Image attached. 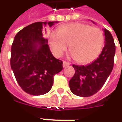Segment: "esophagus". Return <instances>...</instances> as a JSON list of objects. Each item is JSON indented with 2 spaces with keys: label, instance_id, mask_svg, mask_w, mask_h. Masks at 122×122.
Returning a JSON list of instances; mask_svg holds the SVG:
<instances>
[{
  "label": "esophagus",
  "instance_id": "34e87169",
  "mask_svg": "<svg viewBox=\"0 0 122 122\" xmlns=\"http://www.w3.org/2000/svg\"><path fill=\"white\" fill-rule=\"evenodd\" d=\"M70 65V63L68 62H66V61H63V63H62V66H63V67H66V66H68Z\"/></svg>",
  "mask_w": 122,
  "mask_h": 122
}]
</instances>
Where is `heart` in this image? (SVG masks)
<instances>
[{
    "label": "heart",
    "instance_id": "heart-1",
    "mask_svg": "<svg viewBox=\"0 0 122 122\" xmlns=\"http://www.w3.org/2000/svg\"><path fill=\"white\" fill-rule=\"evenodd\" d=\"M49 44L54 55L60 56L67 49L70 56L80 63H89L99 56L102 49L105 36L97 28L81 23L64 25L58 30L49 34Z\"/></svg>",
    "mask_w": 122,
    "mask_h": 122
}]
</instances>
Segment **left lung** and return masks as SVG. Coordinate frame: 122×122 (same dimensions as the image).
<instances>
[{"mask_svg":"<svg viewBox=\"0 0 122 122\" xmlns=\"http://www.w3.org/2000/svg\"><path fill=\"white\" fill-rule=\"evenodd\" d=\"M103 30L105 45L98 58L86 66L73 65L75 75L69 81V87L77 96L88 97L96 94L103 86L113 70L115 54L114 40L109 31Z\"/></svg>","mask_w":122,"mask_h":122,"instance_id":"8db88e82","label":"left lung"}]
</instances>
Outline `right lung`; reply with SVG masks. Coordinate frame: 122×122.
Listing matches in <instances>:
<instances>
[{
    "instance_id": "1",
    "label": "right lung",
    "mask_w": 122,
    "mask_h": 122,
    "mask_svg": "<svg viewBox=\"0 0 122 122\" xmlns=\"http://www.w3.org/2000/svg\"><path fill=\"white\" fill-rule=\"evenodd\" d=\"M58 21H39L18 32L11 46V66L21 89L33 95H43L51 89L54 76L62 70V61L52 55L43 27Z\"/></svg>"
}]
</instances>
